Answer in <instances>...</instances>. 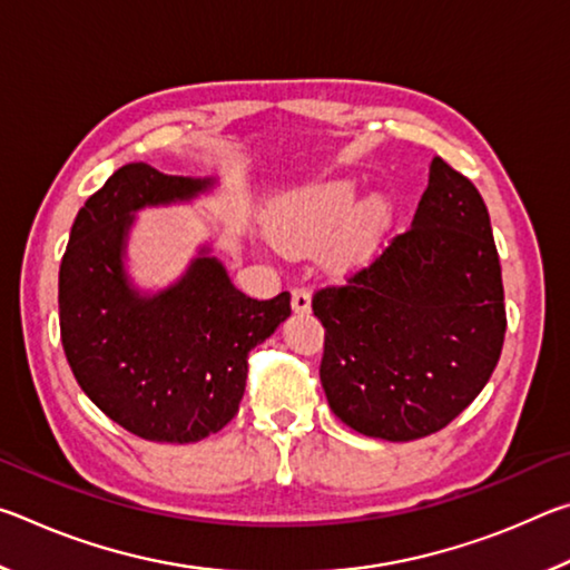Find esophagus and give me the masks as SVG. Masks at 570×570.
Wrapping results in <instances>:
<instances>
[{
	"mask_svg": "<svg viewBox=\"0 0 570 570\" xmlns=\"http://www.w3.org/2000/svg\"><path fill=\"white\" fill-rule=\"evenodd\" d=\"M292 308L296 314H306L308 308H312V292L304 286H298L292 292Z\"/></svg>",
	"mask_w": 570,
	"mask_h": 570,
	"instance_id": "esophagus-1",
	"label": "esophagus"
}]
</instances>
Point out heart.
I'll return each mask as SVG.
<instances>
[{
    "label": "heart",
    "instance_id": "heart-1",
    "mask_svg": "<svg viewBox=\"0 0 570 570\" xmlns=\"http://www.w3.org/2000/svg\"><path fill=\"white\" fill-rule=\"evenodd\" d=\"M356 210V186L352 180H316L286 190L266 210L268 234L278 246L306 250L330 240L334 264L360 258L377 218V206Z\"/></svg>",
    "mask_w": 570,
    "mask_h": 570
}]
</instances>
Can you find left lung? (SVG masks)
I'll use <instances>...</instances> for the list:
<instances>
[{
    "label": "left lung",
    "mask_w": 570,
    "mask_h": 570,
    "mask_svg": "<svg viewBox=\"0 0 570 570\" xmlns=\"http://www.w3.org/2000/svg\"><path fill=\"white\" fill-rule=\"evenodd\" d=\"M324 324L322 387L366 438L410 442L450 424L500 360V258L478 188L442 158L412 226L374 262L312 298Z\"/></svg>",
    "instance_id": "8db88e82"
}]
</instances>
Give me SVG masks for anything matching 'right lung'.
Instances as JSON below:
<instances>
[{
    "label": "right lung",
    "instance_id": "add662e5",
    "mask_svg": "<svg viewBox=\"0 0 570 570\" xmlns=\"http://www.w3.org/2000/svg\"><path fill=\"white\" fill-rule=\"evenodd\" d=\"M214 186L128 163L85 200L60 264V334L77 384L150 442L186 445L224 430L244 397L248 352L292 314L288 292L266 302L238 292L208 246L160 292L130 282L135 214L188 204Z\"/></svg>",
    "mask_w": 570,
    "mask_h": 570
}]
</instances>
